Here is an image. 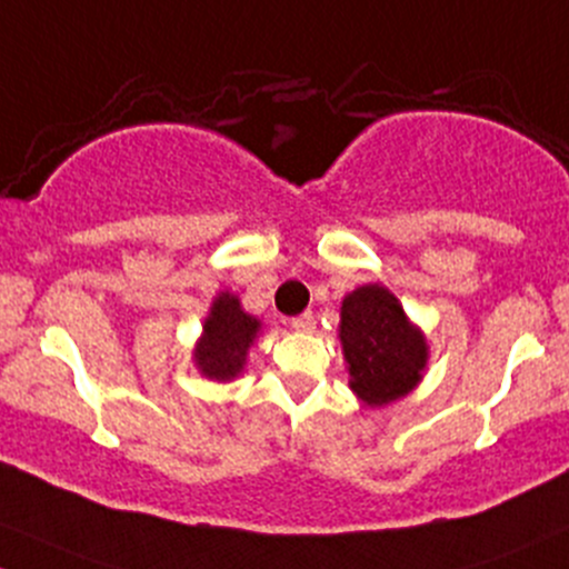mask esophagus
<instances>
[{"label": "esophagus", "mask_w": 569, "mask_h": 569, "mask_svg": "<svg viewBox=\"0 0 569 569\" xmlns=\"http://www.w3.org/2000/svg\"><path fill=\"white\" fill-rule=\"evenodd\" d=\"M291 327H295L297 332H313V329H316V316L313 313H302V316L291 318Z\"/></svg>", "instance_id": "esophagus-1"}]
</instances>
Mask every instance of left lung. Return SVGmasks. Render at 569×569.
<instances>
[{"instance_id": "obj_1", "label": "left lung", "mask_w": 569, "mask_h": 569, "mask_svg": "<svg viewBox=\"0 0 569 569\" xmlns=\"http://www.w3.org/2000/svg\"><path fill=\"white\" fill-rule=\"evenodd\" d=\"M340 342L351 376L348 386L370 408L410 395L427 370V337L410 323L399 299L378 283L359 286L342 299Z\"/></svg>"}]
</instances>
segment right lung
Here are the masks:
<instances>
[{"mask_svg":"<svg viewBox=\"0 0 569 569\" xmlns=\"http://www.w3.org/2000/svg\"><path fill=\"white\" fill-rule=\"evenodd\" d=\"M259 332V318L248 316L234 295L221 291L210 305V313L202 323V337L193 348L199 372L218 383L234 380L246 367L248 348L253 346Z\"/></svg>","mask_w":569,"mask_h":569,"instance_id":"add662e5","label":"right lung"}]
</instances>
